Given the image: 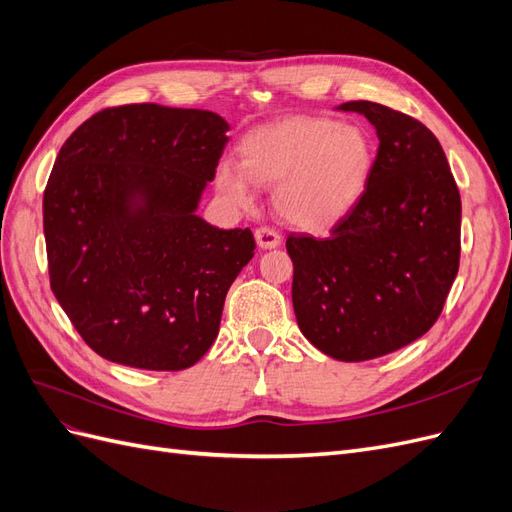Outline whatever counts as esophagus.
Masks as SVG:
<instances>
[{
    "label": "esophagus",
    "instance_id": "esophagus-1",
    "mask_svg": "<svg viewBox=\"0 0 512 512\" xmlns=\"http://www.w3.org/2000/svg\"><path fill=\"white\" fill-rule=\"evenodd\" d=\"M256 243L262 247V250H273L282 243V235L271 226H260L256 230Z\"/></svg>",
    "mask_w": 512,
    "mask_h": 512
}]
</instances>
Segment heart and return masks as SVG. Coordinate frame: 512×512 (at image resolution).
Segmentation results:
<instances>
[{
	"label": "heart",
	"instance_id": "heart-1",
	"mask_svg": "<svg viewBox=\"0 0 512 512\" xmlns=\"http://www.w3.org/2000/svg\"><path fill=\"white\" fill-rule=\"evenodd\" d=\"M374 164L369 138L333 119L299 117L245 136L241 166H218V190L235 207L254 205L252 181L275 188L277 209L301 228H324L359 203Z\"/></svg>",
	"mask_w": 512,
	"mask_h": 512
}]
</instances>
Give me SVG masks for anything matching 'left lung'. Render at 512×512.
<instances>
[{"label":"left lung","instance_id":"1","mask_svg":"<svg viewBox=\"0 0 512 512\" xmlns=\"http://www.w3.org/2000/svg\"><path fill=\"white\" fill-rule=\"evenodd\" d=\"M378 134L365 192L327 237L286 239L301 333L337 361L412 344L442 314L461 254V196L442 145L421 121L346 102Z\"/></svg>","mask_w":512,"mask_h":512}]
</instances>
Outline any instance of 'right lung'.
<instances>
[{
  "mask_svg": "<svg viewBox=\"0 0 512 512\" xmlns=\"http://www.w3.org/2000/svg\"><path fill=\"white\" fill-rule=\"evenodd\" d=\"M211 111L104 108L76 128L42 198L55 299L106 361L179 371L203 359L252 260L250 228L194 213L228 143Z\"/></svg>",
  "mask_w": 512,
  "mask_h": 512,
  "instance_id": "right-lung-1",
  "label": "right lung"
}]
</instances>
